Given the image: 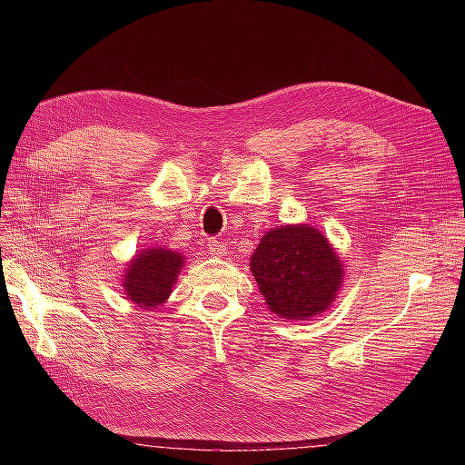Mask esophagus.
Wrapping results in <instances>:
<instances>
[{"label": "esophagus", "instance_id": "obj_1", "mask_svg": "<svg viewBox=\"0 0 465 465\" xmlns=\"http://www.w3.org/2000/svg\"><path fill=\"white\" fill-rule=\"evenodd\" d=\"M207 248H209V254L215 256V258H221L227 254V244L221 242V241H215V238H211V241L207 242Z\"/></svg>", "mask_w": 465, "mask_h": 465}]
</instances>
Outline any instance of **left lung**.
<instances>
[{"label":"left lung","mask_w":465,"mask_h":465,"mask_svg":"<svg viewBox=\"0 0 465 465\" xmlns=\"http://www.w3.org/2000/svg\"><path fill=\"white\" fill-rule=\"evenodd\" d=\"M267 311L285 320L323 314L343 285V263L312 224H283L267 231L250 258Z\"/></svg>","instance_id":"obj_1"}]
</instances>
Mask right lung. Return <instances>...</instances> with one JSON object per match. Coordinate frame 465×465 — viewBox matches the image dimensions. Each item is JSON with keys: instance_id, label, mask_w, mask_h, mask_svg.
Here are the masks:
<instances>
[{"instance_id": "1", "label": "right lung", "mask_w": 465, "mask_h": 465, "mask_svg": "<svg viewBox=\"0 0 465 465\" xmlns=\"http://www.w3.org/2000/svg\"><path fill=\"white\" fill-rule=\"evenodd\" d=\"M186 256L182 252L151 246L135 252V256L125 263L122 277V291L130 302L145 311L163 306L176 285Z\"/></svg>"}]
</instances>
